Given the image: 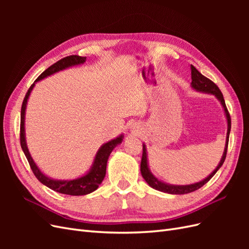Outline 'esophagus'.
<instances>
[{"label": "esophagus", "mask_w": 249, "mask_h": 249, "mask_svg": "<svg viewBox=\"0 0 249 249\" xmlns=\"http://www.w3.org/2000/svg\"><path fill=\"white\" fill-rule=\"evenodd\" d=\"M133 132L135 133V134H139V132H140V130H139V127L138 126H133Z\"/></svg>", "instance_id": "obj_1"}]
</instances>
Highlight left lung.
I'll use <instances>...</instances> for the list:
<instances>
[{
	"label": "left lung",
	"mask_w": 249,
	"mask_h": 249,
	"mask_svg": "<svg viewBox=\"0 0 249 249\" xmlns=\"http://www.w3.org/2000/svg\"><path fill=\"white\" fill-rule=\"evenodd\" d=\"M191 85L194 89L198 90V91H202V92H207V93H212L214 94L218 100L220 101L221 105L223 106L224 112H225V115H227V119H228V133H227V142H225V148H224V152L222 155V158L220 160V163L218 166L216 167V169L211 173V175L205 178L202 179L201 182L198 183H195V184H191V185H185V186H175V185H168V184H165L161 180L158 179L157 178H155L152 172L149 171L148 169V165H147V157H146V148L145 145H143V152H142V159H141V164H140V171H141V175L143 177V178L145 179V182L156 190H159L165 193H169V194H186V193H190L193 192L195 190L199 189L200 187H202L205 184H207L209 180L214 177L215 173L217 172V170L219 169L222 164L225 160V157H227V152H228V145H229V138H230V132H231V116H230V113L229 110L225 106V102L223 99V95L220 91V89L218 88V86L215 84L213 81H211L210 79H208L207 77L203 76L196 69L193 65H191Z\"/></svg>",
	"instance_id": "1"
}]
</instances>
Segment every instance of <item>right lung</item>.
I'll use <instances>...</instances> for the list:
<instances>
[{"label": "right lung", "instance_id": "right-lung-1", "mask_svg": "<svg viewBox=\"0 0 249 249\" xmlns=\"http://www.w3.org/2000/svg\"><path fill=\"white\" fill-rule=\"evenodd\" d=\"M85 61H86V57H81L78 55H71V56L62 58L61 60H59V61L51 65L49 69L44 71L40 76L35 80V82L42 80L43 78H47L48 76H51V74L55 73L59 71L65 70L70 66L84 63ZM35 82L28 89L24 102H22L21 111H20V131H19L20 146L30 164V167H31L34 176L37 178V179H38L40 183L46 185L47 187L50 188V189L54 190L56 192L67 194V195H85V194L93 192L94 190L97 189V188H99V186L103 182L105 176H106L107 162L111 152L113 150V148L123 141L124 136L123 135H120L119 137L105 143V144L99 149V152L96 153L92 168L90 169V171L84 177H81L79 178L71 179V180H56V179H52L48 178L47 176H44L34 163L32 157L28 150V147L26 144V139H25V113H26V107H27V101L30 95V92H31V90L34 87Z\"/></svg>", "mask_w": 249, "mask_h": 249}]
</instances>
